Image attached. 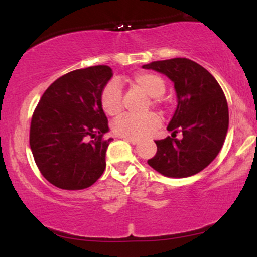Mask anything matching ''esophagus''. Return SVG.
Listing matches in <instances>:
<instances>
[{"instance_id":"obj_1","label":"esophagus","mask_w":257,"mask_h":257,"mask_svg":"<svg viewBox=\"0 0 257 257\" xmlns=\"http://www.w3.org/2000/svg\"><path fill=\"white\" fill-rule=\"evenodd\" d=\"M123 140L126 141V143L133 144V145H138L139 140H135V139H131V138H123Z\"/></svg>"}]
</instances>
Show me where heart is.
Segmentation results:
<instances>
[{
  "label": "heart",
  "mask_w": 257,
  "mask_h": 257,
  "mask_svg": "<svg viewBox=\"0 0 257 257\" xmlns=\"http://www.w3.org/2000/svg\"><path fill=\"white\" fill-rule=\"evenodd\" d=\"M131 82L134 87L143 90L150 98H159L166 91V82L156 73L139 72L133 76ZM101 106L105 113L111 117L118 116L122 112V88L117 79H112L102 89ZM161 117L155 112H150L144 116L124 114L114 120L112 129L118 137L141 140L149 138L161 125Z\"/></svg>",
  "instance_id": "1"
}]
</instances>
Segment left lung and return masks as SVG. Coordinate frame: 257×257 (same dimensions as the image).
<instances>
[{
  "mask_svg": "<svg viewBox=\"0 0 257 257\" xmlns=\"http://www.w3.org/2000/svg\"><path fill=\"white\" fill-rule=\"evenodd\" d=\"M144 69L163 73L174 83L178 106L168 124L172 137L156 141L157 153L147 161L168 178L202 172L219 155L228 131V105L208 70L186 58L152 61ZM183 138H176L177 132Z\"/></svg>",
  "mask_w": 257,
  "mask_h": 257,
  "instance_id": "left-lung-1",
  "label": "left lung"
}]
</instances>
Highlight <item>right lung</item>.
<instances>
[{
  "label": "right lung",
  "mask_w": 257,
  "mask_h": 257,
  "mask_svg": "<svg viewBox=\"0 0 257 257\" xmlns=\"http://www.w3.org/2000/svg\"><path fill=\"white\" fill-rule=\"evenodd\" d=\"M106 65L61 76L47 88L32 114L30 147L42 175L63 190H83L104 173L106 150L113 139L101 106L112 77Z\"/></svg>",
  "instance_id": "right-lung-1"
}]
</instances>
